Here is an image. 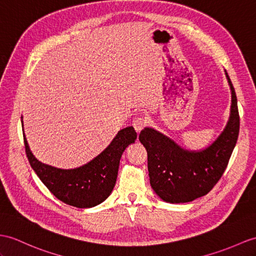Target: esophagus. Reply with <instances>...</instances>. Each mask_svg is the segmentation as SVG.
Instances as JSON below:
<instances>
[{
    "label": "esophagus",
    "instance_id": "1",
    "mask_svg": "<svg viewBox=\"0 0 256 256\" xmlns=\"http://www.w3.org/2000/svg\"><path fill=\"white\" fill-rule=\"evenodd\" d=\"M146 124H148L146 118L143 116H136L132 120V126L136 129V132H140V130H142L146 126Z\"/></svg>",
    "mask_w": 256,
    "mask_h": 256
}]
</instances>
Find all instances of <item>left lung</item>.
Here are the masks:
<instances>
[{"label": "left lung", "instance_id": "obj_1", "mask_svg": "<svg viewBox=\"0 0 256 256\" xmlns=\"http://www.w3.org/2000/svg\"><path fill=\"white\" fill-rule=\"evenodd\" d=\"M232 89V110L226 128L212 144L200 152L186 151L164 134L144 128L139 140L148 152L150 184L166 202L186 203L201 198L214 188L222 176L238 140L240 117L236 96Z\"/></svg>", "mask_w": 256, "mask_h": 256}]
</instances>
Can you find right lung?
<instances>
[{"label":"right lung","mask_w":256,"mask_h":256,"mask_svg":"<svg viewBox=\"0 0 256 256\" xmlns=\"http://www.w3.org/2000/svg\"><path fill=\"white\" fill-rule=\"evenodd\" d=\"M136 139V132L132 126L124 128L90 163L74 170H58L36 160L24 134L30 166L41 182L60 201L79 208H93L106 200L116 184L122 154Z\"/></svg>","instance_id":"obj_1"}]
</instances>
